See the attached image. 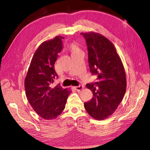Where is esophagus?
Here are the masks:
<instances>
[{"instance_id": "1", "label": "esophagus", "mask_w": 150, "mask_h": 150, "mask_svg": "<svg viewBox=\"0 0 150 150\" xmlns=\"http://www.w3.org/2000/svg\"><path fill=\"white\" fill-rule=\"evenodd\" d=\"M83 88H84L83 86H78L74 87V89L77 91H80L82 90Z\"/></svg>"}]
</instances>
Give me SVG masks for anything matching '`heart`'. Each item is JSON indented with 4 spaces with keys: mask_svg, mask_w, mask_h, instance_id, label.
Wrapping results in <instances>:
<instances>
[{
    "mask_svg": "<svg viewBox=\"0 0 150 150\" xmlns=\"http://www.w3.org/2000/svg\"><path fill=\"white\" fill-rule=\"evenodd\" d=\"M71 49L72 52H75V51H79V49L78 47V46H76V45L75 44H72L71 45Z\"/></svg>",
    "mask_w": 150,
    "mask_h": 150,
    "instance_id": "obj_1",
    "label": "heart"
}]
</instances>
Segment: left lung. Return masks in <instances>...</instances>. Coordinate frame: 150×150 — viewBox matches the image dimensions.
<instances>
[{
	"mask_svg": "<svg viewBox=\"0 0 150 150\" xmlns=\"http://www.w3.org/2000/svg\"><path fill=\"white\" fill-rule=\"evenodd\" d=\"M88 51L90 71L98 76V82L86 84L93 94L84 108L93 118L102 120L115 111L123 99L126 88V74L113 44L94 32L81 33Z\"/></svg>",
	"mask_w": 150,
	"mask_h": 150,
	"instance_id": "left-lung-1",
	"label": "left lung"
}]
</instances>
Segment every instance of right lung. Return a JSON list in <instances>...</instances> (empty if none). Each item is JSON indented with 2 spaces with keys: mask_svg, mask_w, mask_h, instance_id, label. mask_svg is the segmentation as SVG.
<instances>
[{
  "mask_svg": "<svg viewBox=\"0 0 150 150\" xmlns=\"http://www.w3.org/2000/svg\"><path fill=\"white\" fill-rule=\"evenodd\" d=\"M62 36L40 45L32 59L24 81L26 97L33 110L43 119L56 118L64 110L69 89L52 83L58 76L54 69L57 54L63 48Z\"/></svg>",
  "mask_w": 150,
  "mask_h": 150,
  "instance_id": "obj_1",
  "label": "right lung"
}]
</instances>
